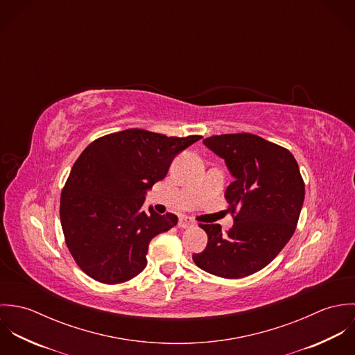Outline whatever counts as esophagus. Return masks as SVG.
I'll return each instance as SVG.
<instances>
[{
	"label": "esophagus",
	"instance_id": "esophagus-1",
	"mask_svg": "<svg viewBox=\"0 0 355 355\" xmlns=\"http://www.w3.org/2000/svg\"><path fill=\"white\" fill-rule=\"evenodd\" d=\"M191 225H194V223H193V220H191L190 217L183 216V217L179 218V227H180V228H189V227H191Z\"/></svg>",
	"mask_w": 355,
	"mask_h": 355
}]
</instances>
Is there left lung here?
Wrapping results in <instances>:
<instances>
[{
    "instance_id": "1",
    "label": "left lung",
    "mask_w": 355,
    "mask_h": 355,
    "mask_svg": "<svg viewBox=\"0 0 355 355\" xmlns=\"http://www.w3.org/2000/svg\"><path fill=\"white\" fill-rule=\"evenodd\" d=\"M225 159L235 180L225 191L234 227L200 224L207 235L198 268L224 279H241L265 268L295 232L304 200L300 166L290 150L249 134H223L203 139Z\"/></svg>"
}]
</instances>
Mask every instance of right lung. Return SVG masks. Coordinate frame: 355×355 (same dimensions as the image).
Segmentation results:
<instances>
[{
    "instance_id": "right-lung-1",
    "label": "right lung",
    "mask_w": 355,
    "mask_h": 355,
    "mask_svg": "<svg viewBox=\"0 0 355 355\" xmlns=\"http://www.w3.org/2000/svg\"><path fill=\"white\" fill-rule=\"evenodd\" d=\"M201 138L130 128L103 135L82 152L61 191L60 220L67 248L87 276L120 284L145 269L150 241L178 224L173 213L145 210V190Z\"/></svg>"
}]
</instances>
